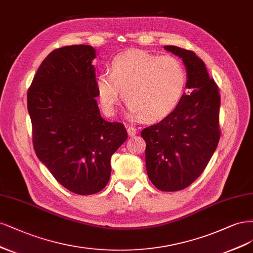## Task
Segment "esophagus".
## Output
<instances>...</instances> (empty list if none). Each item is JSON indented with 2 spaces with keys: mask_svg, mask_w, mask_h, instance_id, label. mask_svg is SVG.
<instances>
[{
  "mask_svg": "<svg viewBox=\"0 0 253 253\" xmlns=\"http://www.w3.org/2000/svg\"><path fill=\"white\" fill-rule=\"evenodd\" d=\"M127 132H128V135L130 136V137H132V136H134L135 134H136V129L134 128V127H128L127 128Z\"/></svg>",
  "mask_w": 253,
  "mask_h": 253,
  "instance_id": "34e87169",
  "label": "esophagus"
}]
</instances>
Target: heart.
<instances>
[{"label":"heart","mask_w":253,"mask_h":253,"mask_svg":"<svg viewBox=\"0 0 253 253\" xmlns=\"http://www.w3.org/2000/svg\"><path fill=\"white\" fill-rule=\"evenodd\" d=\"M187 71L175 56H159L143 50L117 55L109 72L96 78L97 97L108 115L116 111L121 91L128 103L129 116L157 122L180 106L187 86Z\"/></svg>","instance_id":"b5f03b06"}]
</instances>
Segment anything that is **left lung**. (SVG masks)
Instances as JSON below:
<instances>
[{
  "label": "left lung",
  "instance_id": "1",
  "mask_svg": "<svg viewBox=\"0 0 253 253\" xmlns=\"http://www.w3.org/2000/svg\"><path fill=\"white\" fill-rule=\"evenodd\" d=\"M164 49L180 56L187 69V88L180 106L159 123L142 130L146 142V169L162 191H178L203 173L221 137V95L204 62L191 50Z\"/></svg>",
  "mask_w": 253,
  "mask_h": 253
}]
</instances>
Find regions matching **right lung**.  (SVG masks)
Returning <instances> with one entry per match:
<instances>
[{
	"label": "right lung",
	"mask_w": 253,
	"mask_h": 253,
	"mask_svg": "<svg viewBox=\"0 0 253 253\" xmlns=\"http://www.w3.org/2000/svg\"><path fill=\"white\" fill-rule=\"evenodd\" d=\"M94 58L89 45L54 49L40 65L27 92L37 157L62 186L80 195L105 188L111 156L128 136L123 124L101 117L94 99Z\"/></svg>",
	"instance_id": "1"
}]
</instances>
